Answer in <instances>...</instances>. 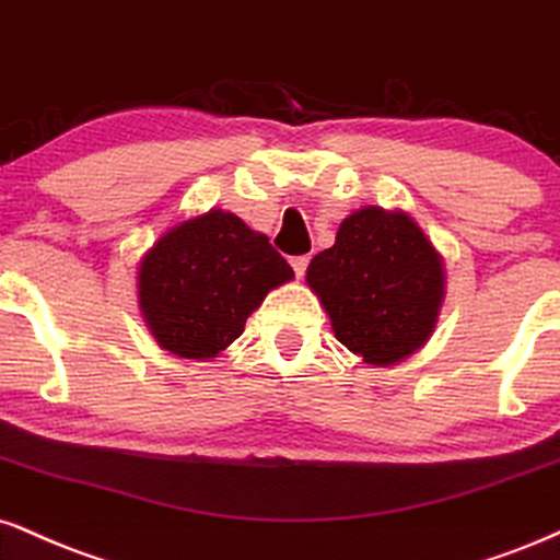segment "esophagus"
Masks as SVG:
<instances>
[{
	"label": "esophagus",
	"instance_id": "34e87169",
	"mask_svg": "<svg viewBox=\"0 0 560 560\" xmlns=\"http://www.w3.org/2000/svg\"><path fill=\"white\" fill-rule=\"evenodd\" d=\"M307 262H310L307 255H298V258H292V268H294V273H298V279H302V276H305Z\"/></svg>",
	"mask_w": 560,
	"mask_h": 560
}]
</instances>
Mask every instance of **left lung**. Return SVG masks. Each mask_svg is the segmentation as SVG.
Segmentation results:
<instances>
[{"label":"left lung","instance_id":"obj_1","mask_svg":"<svg viewBox=\"0 0 560 560\" xmlns=\"http://www.w3.org/2000/svg\"><path fill=\"white\" fill-rule=\"evenodd\" d=\"M305 281L336 339L375 368L396 365L425 347L446 298L441 253L401 208L365 206L349 213L334 247L310 260Z\"/></svg>","mask_w":560,"mask_h":560}]
</instances>
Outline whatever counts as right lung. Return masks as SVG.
Returning a JSON list of instances; mask_svg holds the SVG:
<instances>
[{
	"instance_id": "add662e5",
	"label": "right lung",
	"mask_w": 560,
	"mask_h": 560,
	"mask_svg": "<svg viewBox=\"0 0 560 560\" xmlns=\"http://www.w3.org/2000/svg\"><path fill=\"white\" fill-rule=\"evenodd\" d=\"M292 266L240 215L211 208L166 229L138 262V307L156 345L182 360H213L240 339Z\"/></svg>"
}]
</instances>
